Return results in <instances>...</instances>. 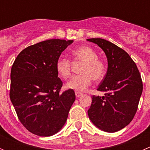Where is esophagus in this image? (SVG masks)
Returning <instances> with one entry per match:
<instances>
[{"instance_id":"obj_1","label":"esophagus","mask_w":150,"mask_h":150,"mask_svg":"<svg viewBox=\"0 0 150 150\" xmlns=\"http://www.w3.org/2000/svg\"><path fill=\"white\" fill-rule=\"evenodd\" d=\"M75 95H76V98H79V97H81L83 94L81 93V92H79V91H76V92H75Z\"/></svg>"}]
</instances>
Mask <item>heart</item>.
Segmentation results:
<instances>
[{
    "label": "heart",
    "mask_w": 150,
    "mask_h": 150,
    "mask_svg": "<svg viewBox=\"0 0 150 150\" xmlns=\"http://www.w3.org/2000/svg\"><path fill=\"white\" fill-rule=\"evenodd\" d=\"M74 62H83L80 69L81 74L73 76L66 84L69 89L84 91L91 86L92 79L98 82L102 80L107 74V66L103 61L98 59L95 50L88 46H80L72 52ZM72 62L69 59L60 57L55 63V68L62 78H67L71 73Z\"/></svg>",
    "instance_id": "b5f03b06"
}]
</instances>
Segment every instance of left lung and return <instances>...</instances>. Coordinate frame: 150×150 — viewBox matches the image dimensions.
<instances>
[{
  "mask_svg": "<svg viewBox=\"0 0 150 150\" xmlns=\"http://www.w3.org/2000/svg\"><path fill=\"white\" fill-rule=\"evenodd\" d=\"M87 40L100 46L108 62L107 72L98 88L105 94L91 97L88 117L104 132H118L132 121L137 112L143 91L142 79L136 64L122 49L101 38Z\"/></svg>",
  "mask_w": 150,
  "mask_h": 150,
  "instance_id": "obj_1",
  "label": "left lung"
}]
</instances>
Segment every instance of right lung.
Segmentation results:
<instances>
[{
  "label": "right lung",
  "instance_id": "1",
  "mask_svg": "<svg viewBox=\"0 0 150 150\" xmlns=\"http://www.w3.org/2000/svg\"><path fill=\"white\" fill-rule=\"evenodd\" d=\"M73 42L52 39L29 46L12 66L10 100L19 121L34 134L52 136L67 121L76 96L73 89L60 93L63 83L55 63Z\"/></svg>",
  "mask_w": 150,
  "mask_h": 150
}]
</instances>
